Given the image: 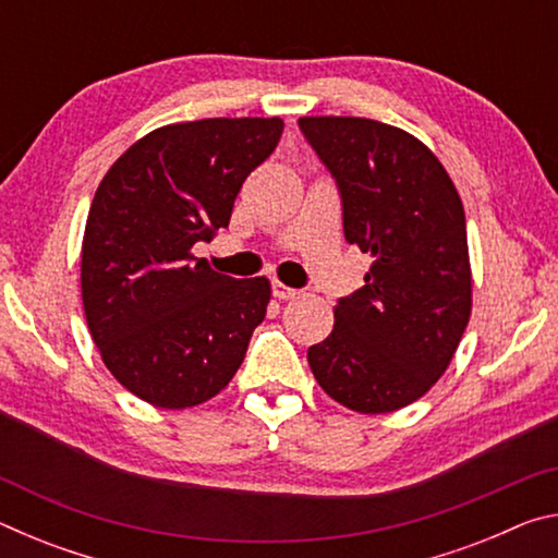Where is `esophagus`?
Returning a JSON list of instances; mask_svg holds the SVG:
<instances>
[{"label": "esophagus", "mask_w": 558, "mask_h": 558, "mask_svg": "<svg viewBox=\"0 0 558 558\" xmlns=\"http://www.w3.org/2000/svg\"><path fill=\"white\" fill-rule=\"evenodd\" d=\"M298 295H300V290L288 288L286 282H280V280L272 282V298H278V300H292V298H298Z\"/></svg>", "instance_id": "obj_1"}]
</instances>
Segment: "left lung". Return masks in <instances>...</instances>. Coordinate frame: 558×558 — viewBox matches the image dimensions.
Wrapping results in <instances>:
<instances>
[{"mask_svg": "<svg viewBox=\"0 0 558 558\" xmlns=\"http://www.w3.org/2000/svg\"><path fill=\"white\" fill-rule=\"evenodd\" d=\"M337 179L347 243L369 253L364 288L335 305L307 349L317 384L356 413H391L446 374L472 313L465 209L446 167L401 128L369 118H300Z\"/></svg>", "mask_w": 558, "mask_h": 558, "instance_id": "1", "label": "left lung"}]
</instances>
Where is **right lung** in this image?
Masks as SVG:
<instances>
[{
	"mask_svg": "<svg viewBox=\"0 0 558 558\" xmlns=\"http://www.w3.org/2000/svg\"><path fill=\"white\" fill-rule=\"evenodd\" d=\"M280 118L174 122L140 137L102 177L81 251V295L102 364L157 409H192L229 386L270 302L192 248L226 229Z\"/></svg>",
	"mask_w": 558,
	"mask_h": 558,
	"instance_id": "right-lung-1",
	"label": "right lung"
}]
</instances>
